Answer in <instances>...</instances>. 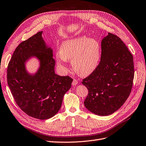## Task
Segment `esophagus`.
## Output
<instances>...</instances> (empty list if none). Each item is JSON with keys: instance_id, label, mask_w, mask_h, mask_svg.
<instances>
[{"instance_id": "obj_1", "label": "esophagus", "mask_w": 146, "mask_h": 146, "mask_svg": "<svg viewBox=\"0 0 146 146\" xmlns=\"http://www.w3.org/2000/svg\"><path fill=\"white\" fill-rule=\"evenodd\" d=\"M78 84V82L77 80L76 79H74L73 80V82L72 83V84L73 85V86H75V85H77Z\"/></svg>"}]
</instances>
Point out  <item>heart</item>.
Returning a JSON list of instances; mask_svg holds the SVG:
<instances>
[{
	"mask_svg": "<svg viewBox=\"0 0 146 146\" xmlns=\"http://www.w3.org/2000/svg\"><path fill=\"white\" fill-rule=\"evenodd\" d=\"M102 58V46L96 39L78 36L64 40L56 53V61L63 71H67V60H71L75 72L88 76L96 69Z\"/></svg>",
	"mask_w": 146,
	"mask_h": 146,
	"instance_id": "1",
	"label": "heart"
}]
</instances>
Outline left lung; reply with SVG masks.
<instances>
[{
	"mask_svg": "<svg viewBox=\"0 0 146 146\" xmlns=\"http://www.w3.org/2000/svg\"><path fill=\"white\" fill-rule=\"evenodd\" d=\"M133 78L132 54L121 38L109 33L102 41L98 68L83 80L82 84L88 89L85 107L100 116L113 113L129 97Z\"/></svg>",
	"mask_w": 146,
	"mask_h": 146,
	"instance_id": "8db88e82",
	"label": "left lung"
}]
</instances>
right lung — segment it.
<instances>
[{
	"label": "right lung",
	"instance_id": "1",
	"mask_svg": "<svg viewBox=\"0 0 146 146\" xmlns=\"http://www.w3.org/2000/svg\"><path fill=\"white\" fill-rule=\"evenodd\" d=\"M42 33L38 32L15 49L8 63L7 82L15 102L25 113L46 119L59 111L73 79L55 73L52 49L45 43ZM33 56L39 60L40 67L36 74H30L25 62Z\"/></svg>",
	"mask_w": 146,
	"mask_h": 146
}]
</instances>
